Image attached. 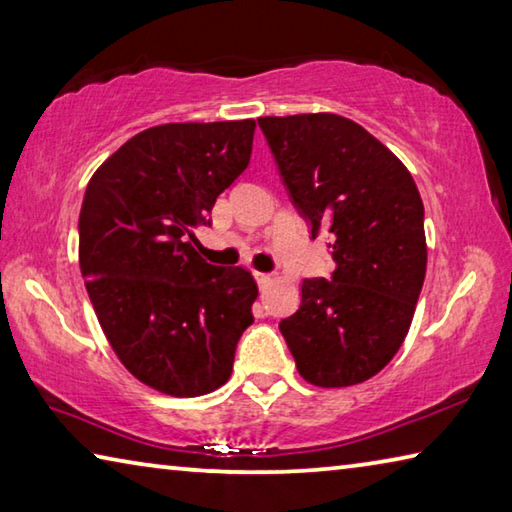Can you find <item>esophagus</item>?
I'll return each instance as SVG.
<instances>
[{
  "mask_svg": "<svg viewBox=\"0 0 512 512\" xmlns=\"http://www.w3.org/2000/svg\"><path fill=\"white\" fill-rule=\"evenodd\" d=\"M255 280H257V287H259V289H264V287H268V284H271V275L255 271Z\"/></svg>",
  "mask_w": 512,
  "mask_h": 512,
  "instance_id": "1",
  "label": "esophagus"
}]
</instances>
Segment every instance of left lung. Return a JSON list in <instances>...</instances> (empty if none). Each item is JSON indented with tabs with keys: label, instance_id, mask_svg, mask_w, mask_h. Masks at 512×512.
<instances>
[{
	"label": "left lung",
	"instance_id": "8db88e82",
	"mask_svg": "<svg viewBox=\"0 0 512 512\" xmlns=\"http://www.w3.org/2000/svg\"><path fill=\"white\" fill-rule=\"evenodd\" d=\"M311 237L332 232L334 273L302 282L280 332L309 384H361L395 357L427 271L424 207L409 169L357 121L332 112L259 117Z\"/></svg>",
	"mask_w": 512,
	"mask_h": 512
}]
</instances>
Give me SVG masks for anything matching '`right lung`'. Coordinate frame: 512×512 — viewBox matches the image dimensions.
I'll return each instance as SVG.
<instances>
[{
	"instance_id": "right-lung-1",
	"label": "right lung",
	"mask_w": 512,
	"mask_h": 512,
	"mask_svg": "<svg viewBox=\"0 0 512 512\" xmlns=\"http://www.w3.org/2000/svg\"><path fill=\"white\" fill-rule=\"evenodd\" d=\"M255 119L162 124L94 171L79 216V262L99 325L126 370L173 397L230 379L253 323L246 268L207 264L192 246L223 189L244 173Z\"/></svg>"
}]
</instances>
